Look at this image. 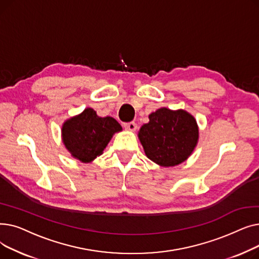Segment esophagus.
<instances>
[{
	"label": "esophagus",
	"instance_id": "34e87169",
	"mask_svg": "<svg viewBox=\"0 0 259 259\" xmlns=\"http://www.w3.org/2000/svg\"><path fill=\"white\" fill-rule=\"evenodd\" d=\"M124 127H125V129H127V130H129L131 132H133V131H135V130L138 129V125L135 124L134 121H131V122H128V124H125Z\"/></svg>",
	"mask_w": 259,
	"mask_h": 259
}]
</instances>
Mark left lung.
Returning a JSON list of instances; mask_svg holds the SVG:
<instances>
[{"instance_id":"left-lung-1","label":"left lung","mask_w":259,"mask_h":259,"mask_svg":"<svg viewBox=\"0 0 259 259\" xmlns=\"http://www.w3.org/2000/svg\"><path fill=\"white\" fill-rule=\"evenodd\" d=\"M138 137L146 156L168 168L182 164L192 154L199 130L191 113L161 107L149 114V122L141 127Z\"/></svg>"}]
</instances>
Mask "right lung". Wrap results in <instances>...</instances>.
I'll list each match as a JSON object with an SVG mask.
<instances>
[{"instance_id":"obj_1","label":"right lung","mask_w":259,"mask_h":259,"mask_svg":"<svg viewBox=\"0 0 259 259\" xmlns=\"http://www.w3.org/2000/svg\"><path fill=\"white\" fill-rule=\"evenodd\" d=\"M121 130L113 117L99 116L92 108H86L63 122L62 142L73 158L88 164L103 154L113 135Z\"/></svg>"}]
</instances>
